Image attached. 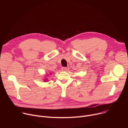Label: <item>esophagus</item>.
I'll return each mask as SVG.
<instances>
[{
  "instance_id": "34e87169",
  "label": "esophagus",
  "mask_w": 128,
  "mask_h": 128,
  "mask_svg": "<svg viewBox=\"0 0 128 128\" xmlns=\"http://www.w3.org/2000/svg\"><path fill=\"white\" fill-rule=\"evenodd\" d=\"M67 67H62V68H61V69H62V71H66V70H67Z\"/></svg>"
}]
</instances>
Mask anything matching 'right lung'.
<instances>
[{
	"mask_svg": "<svg viewBox=\"0 0 128 128\" xmlns=\"http://www.w3.org/2000/svg\"><path fill=\"white\" fill-rule=\"evenodd\" d=\"M44 82H46V81H44Z\"/></svg>",
	"mask_w": 128,
	"mask_h": 128,
	"instance_id": "right-lung-1",
	"label": "right lung"
}]
</instances>
